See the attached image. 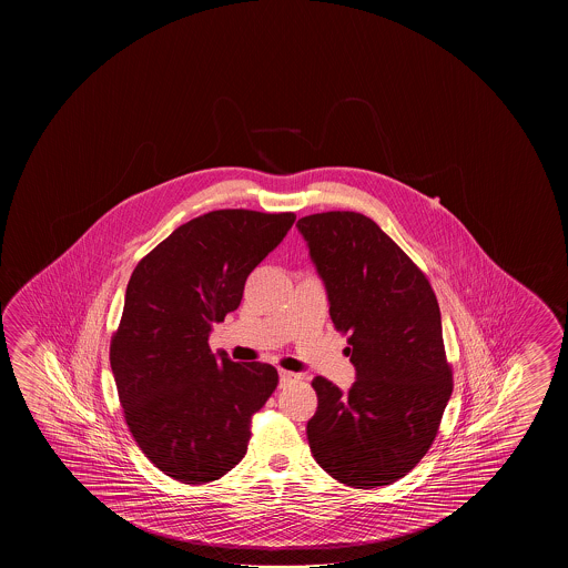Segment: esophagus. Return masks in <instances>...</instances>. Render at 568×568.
Masks as SVG:
<instances>
[{"mask_svg": "<svg viewBox=\"0 0 568 568\" xmlns=\"http://www.w3.org/2000/svg\"><path fill=\"white\" fill-rule=\"evenodd\" d=\"M298 378H301V374L288 373V371H283V368L280 371L281 386H285L288 382H297Z\"/></svg>", "mask_w": 568, "mask_h": 568, "instance_id": "1", "label": "esophagus"}]
</instances>
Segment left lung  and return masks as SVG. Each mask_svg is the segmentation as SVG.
Returning a JSON list of instances; mask_svg holds the SVG:
<instances>
[{
  "mask_svg": "<svg viewBox=\"0 0 568 568\" xmlns=\"http://www.w3.org/2000/svg\"><path fill=\"white\" fill-rule=\"evenodd\" d=\"M298 232L323 280L336 331L351 333L348 392L316 376L307 422L316 464L341 484L390 485L426 456L454 390L442 315L426 275L371 217L325 212Z\"/></svg>",
  "mask_w": 568,
  "mask_h": 568,
  "instance_id": "1",
  "label": "left lung"
}]
</instances>
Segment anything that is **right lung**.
Instances as JSON below:
<instances>
[{
  "label": "right lung",
  "instance_id": "right-lung-1",
  "mask_svg": "<svg viewBox=\"0 0 568 568\" xmlns=\"http://www.w3.org/2000/svg\"><path fill=\"white\" fill-rule=\"evenodd\" d=\"M295 214L217 210L180 225L132 271L111 368L144 456L182 484H207L247 452L252 416L277 388L271 364L212 354L210 333Z\"/></svg>",
  "mask_w": 568,
  "mask_h": 568
}]
</instances>
